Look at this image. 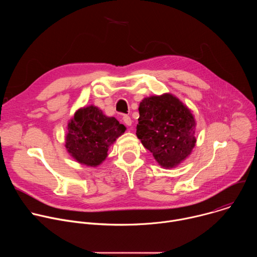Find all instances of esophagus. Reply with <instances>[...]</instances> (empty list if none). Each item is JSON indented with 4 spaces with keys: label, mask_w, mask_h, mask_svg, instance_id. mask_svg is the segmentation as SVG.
<instances>
[{
    "label": "esophagus",
    "mask_w": 257,
    "mask_h": 257,
    "mask_svg": "<svg viewBox=\"0 0 257 257\" xmlns=\"http://www.w3.org/2000/svg\"><path fill=\"white\" fill-rule=\"evenodd\" d=\"M123 121H124V123H125L127 126H131V124H132L131 118H130L128 115H125V116L123 117Z\"/></svg>",
    "instance_id": "obj_1"
}]
</instances>
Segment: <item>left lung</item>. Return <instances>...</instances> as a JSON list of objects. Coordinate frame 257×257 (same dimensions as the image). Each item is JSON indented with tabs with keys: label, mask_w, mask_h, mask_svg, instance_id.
Listing matches in <instances>:
<instances>
[{
	"label": "left lung",
	"mask_w": 257,
	"mask_h": 257,
	"mask_svg": "<svg viewBox=\"0 0 257 257\" xmlns=\"http://www.w3.org/2000/svg\"><path fill=\"white\" fill-rule=\"evenodd\" d=\"M136 135L164 168L184 161L195 146V120L190 109L170 93L144 98L139 104Z\"/></svg>",
	"instance_id": "left-lung-1"
}]
</instances>
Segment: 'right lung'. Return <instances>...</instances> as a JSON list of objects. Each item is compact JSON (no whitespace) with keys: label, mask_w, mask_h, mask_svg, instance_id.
Here are the masks:
<instances>
[{"label":"right lung","mask_w":257,"mask_h":257,"mask_svg":"<svg viewBox=\"0 0 257 257\" xmlns=\"http://www.w3.org/2000/svg\"><path fill=\"white\" fill-rule=\"evenodd\" d=\"M126 130L114 117L89 105L78 109L68 124L66 149L78 163L96 167L107 156L108 146Z\"/></svg>","instance_id":"obj_1"}]
</instances>
